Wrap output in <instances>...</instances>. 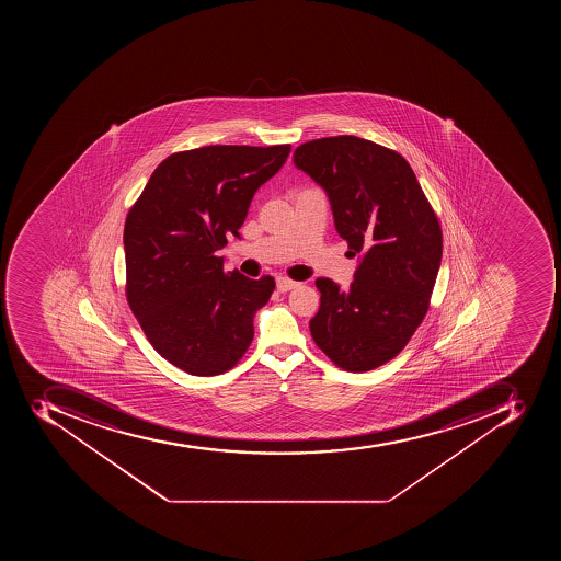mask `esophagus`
<instances>
[{
    "label": "esophagus",
    "instance_id": "34e87169",
    "mask_svg": "<svg viewBox=\"0 0 561 561\" xmlns=\"http://www.w3.org/2000/svg\"><path fill=\"white\" fill-rule=\"evenodd\" d=\"M275 284H277V289L280 293L291 291V289H295V287L298 286V283H295V280L287 277H278L277 283Z\"/></svg>",
    "mask_w": 561,
    "mask_h": 561
}]
</instances>
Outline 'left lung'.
I'll use <instances>...</instances> for the list:
<instances>
[{"instance_id": "8db88e82", "label": "left lung", "mask_w": 561, "mask_h": 561, "mask_svg": "<svg viewBox=\"0 0 561 561\" xmlns=\"http://www.w3.org/2000/svg\"><path fill=\"white\" fill-rule=\"evenodd\" d=\"M293 163L327 193L336 233L357 254L347 289L316 280L313 342L344 370H374L405 347L428 310L442 261L437 216L411 164L365 138L307 141Z\"/></svg>"}]
</instances>
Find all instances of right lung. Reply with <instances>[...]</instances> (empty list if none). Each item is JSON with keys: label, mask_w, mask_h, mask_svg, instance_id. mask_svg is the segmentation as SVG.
<instances>
[{"label": "right lung", "mask_w": 561, "mask_h": 561, "mask_svg": "<svg viewBox=\"0 0 561 561\" xmlns=\"http://www.w3.org/2000/svg\"><path fill=\"white\" fill-rule=\"evenodd\" d=\"M291 146L176 152L150 175L124 225L126 296L152 347L191 376L230 370L251 345L275 280L225 272L217 251L240 239L252 198Z\"/></svg>", "instance_id": "add662e5"}]
</instances>
